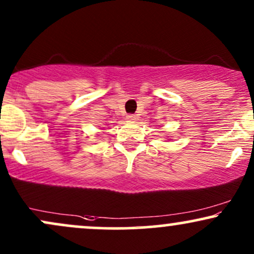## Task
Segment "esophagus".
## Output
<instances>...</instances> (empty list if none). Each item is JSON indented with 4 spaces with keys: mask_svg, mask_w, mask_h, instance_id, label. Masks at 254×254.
I'll return each instance as SVG.
<instances>
[{
    "mask_svg": "<svg viewBox=\"0 0 254 254\" xmlns=\"http://www.w3.org/2000/svg\"><path fill=\"white\" fill-rule=\"evenodd\" d=\"M127 121H129V122H133V121H135V119H136V116H135V115H127Z\"/></svg>",
    "mask_w": 254,
    "mask_h": 254,
    "instance_id": "esophagus-1",
    "label": "esophagus"
}]
</instances>
